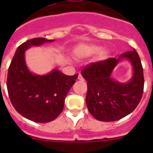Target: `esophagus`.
Segmentation results:
<instances>
[{
	"mask_svg": "<svg viewBox=\"0 0 153 153\" xmlns=\"http://www.w3.org/2000/svg\"><path fill=\"white\" fill-rule=\"evenodd\" d=\"M78 79H79V80H81V81H83V80H84V78L83 77V76L79 74V76H78Z\"/></svg>",
	"mask_w": 153,
	"mask_h": 153,
	"instance_id": "obj_1",
	"label": "esophagus"
}]
</instances>
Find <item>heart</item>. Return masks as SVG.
Masks as SVG:
<instances>
[{"instance_id":"1","label":"heart","mask_w":153,"mask_h":153,"mask_svg":"<svg viewBox=\"0 0 153 153\" xmlns=\"http://www.w3.org/2000/svg\"><path fill=\"white\" fill-rule=\"evenodd\" d=\"M100 51V48L98 47H93L91 48V51L93 53H96V52H98Z\"/></svg>"}]
</instances>
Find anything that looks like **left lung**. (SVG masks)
<instances>
[{"mask_svg":"<svg viewBox=\"0 0 153 153\" xmlns=\"http://www.w3.org/2000/svg\"><path fill=\"white\" fill-rule=\"evenodd\" d=\"M126 58L131 62L134 76L129 83L120 84L110 77L118 62ZM81 74L87 81L86 106L95 119L103 122L117 121L132 113L140 103L144 88L141 60L136 50L123 53L118 59L91 63Z\"/></svg>","mask_w":153,"mask_h":153,"instance_id":"1","label":"left lung"}]
</instances>
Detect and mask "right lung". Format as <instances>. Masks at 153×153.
I'll list each match as a JSON object with an SVG mask.
<instances>
[{
    "label": "right lung",
    "mask_w": 153,
    "mask_h": 153,
    "mask_svg": "<svg viewBox=\"0 0 153 153\" xmlns=\"http://www.w3.org/2000/svg\"><path fill=\"white\" fill-rule=\"evenodd\" d=\"M43 37L27 40L17 47L8 69L7 88L12 105L23 117L36 123H48L62 113L65 98L78 77L53 70L44 76L27 69L24 53L31 46L51 42Z\"/></svg>",
    "instance_id": "right-lung-1"
}]
</instances>
